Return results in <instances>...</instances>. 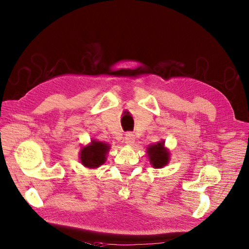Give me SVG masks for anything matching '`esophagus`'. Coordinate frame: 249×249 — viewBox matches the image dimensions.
Listing matches in <instances>:
<instances>
[{"label":"esophagus","mask_w":249,"mask_h":249,"mask_svg":"<svg viewBox=\"0 0 249 249\" xmlns=\"http://www.w3.org/2000/svg\"><path fill=\"white\" fill-rule=\"evenodd\" d=\"M124 141L127 145H131L133 143V141H135V135H133L132 132H126Z\"/></svg>","instance_id":"obj_1"}]
</instances>
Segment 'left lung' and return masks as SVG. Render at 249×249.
Segmentation results:
<instances>
[{"label": "left lung", "mask_w": 249, "mask_h": 249, "mask_svg": "<svg viewBox=\"0 0 249 249\" xmlns=\"http://www.w3.org/2000/svg\"><path fill=\"white\" fill-rule=\"evenodd\" d=\"M147 155L150 164L155 168H162L169 162V151L164 147V141L152 144L147 147Z\"/></svg>", "instance_id": "1"}]
</instances>
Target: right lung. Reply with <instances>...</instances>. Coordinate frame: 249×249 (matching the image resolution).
Returning a JSON list of instances; mask_svg holds the SVG:
<instances>
[{"mask_svg":"<svg viewBox=\"0 0 249 249\" xmlns=\"http://www.w3.org/2000/svg\"><path fill=\"white\" fill-rule=\"evenodd\" d=\"M109 145L92 140L90 144L82 147L80 152L81 163L87 168H98L106 161Z\"/></svg>","mask_w":249,"mask_h":249,"instance_id":"1","label":"right lung"}]
</instances>
